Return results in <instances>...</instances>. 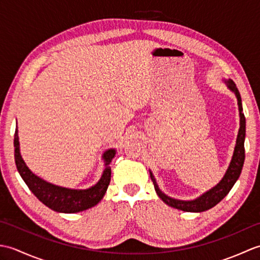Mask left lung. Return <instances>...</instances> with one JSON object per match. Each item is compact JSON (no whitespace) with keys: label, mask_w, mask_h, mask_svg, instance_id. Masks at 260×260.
Wrapping results in <instances>:
<instances>
[{"label":"left lung","mask_w":260,"mask_h":260,"mask_svg":"<svg viewBox=\"0 0 260 260\" xmlns=\"http://www.w3.org/2000/svg\"><path fill=\"white\" fill-rule=\"evenodd\" d=\"M225 85L229 88L231 91L235 92L237 97V101H238V108H239V116H240V127L238 132V136H237L236 141V146L235 151L233 154V157H231V161L229 167L225 171L223 178L221 181L219 182L217 185H214L212 189L209 191L204 192L199 198L194 199V200H178V199H173L169 196L165 194L164 192L159 190V187L156 183V180L154 178L153 173L150 170V175L153 181L154 187H155V191L157 196L162 199L163 202H165L168 206L182 210V211L186 212H202L213 208L214 206L222 200V199L228 194L229 191L233 189V186L239 179L242 167H244L245 162V137H246V118L244 112H242V104H241V97L238 88H237L235 82L229 79L224 80Z\"/></svg>","instance_id":"left-lung-1"}]
</instances>
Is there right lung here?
I'll use <instances>...</instances> for the list:
<instances>
[{"mask_svg": "<svg viewBox=\"0 0 260 260\" xmlns=\"http://www.w3.org/2000/svg\"><path fill=\"white\" fill-rule=\"evenodd\" d=\"M115 148H109L103 154L105 162V170L102 178L95 185L85 190H75L54 185L52 183L39 178L31 170L26 167L20 153V143L18 135V127L14 134V158L16 169H18L21 178L23 179L27 187L45 206L50 208L53 211L62 213H76L84 211L89 208L95 207L104 198L105 193L110 182L112 169L109 164L115 156Z\"/></svg>", "mask_w": 260, "mask_h": 260, "instance_id": "right-lung-1", "label": "right lung"}]
</instances>
